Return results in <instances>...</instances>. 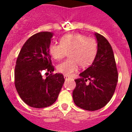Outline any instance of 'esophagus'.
I'll use <instances>...</instances> for the list:
<instances>
[{
	"label": "esophagus",
	"instance_id": "obj_1",
	"mask_svg": "<svg viewBox=\"0 0 132 132\" xmlns=\"http://www.w3.org/2000/svg\"><path fill=\"white\" fill-rule=\"evenodd\" d=\"M64 78H65V80H67V79H69L70 77L69 76H67V75H64Z\"/></svg>",
	"mask_w": 132,
	"mask_h": 132
}]
</instances>
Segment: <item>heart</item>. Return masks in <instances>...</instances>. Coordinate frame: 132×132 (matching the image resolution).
<instances>
[{"label":"heart","instance_id":"b5f03b06","mask_svg":"<svg viewBox=\"0 0 132 132\" xmlns=\"http://www.w3.org/2000/svg\"><path fill=\"white\" fill-rule=\"evenodd\" d=\"M49 53L55 60L59 61L69 53V59L57 67L59 73L71 76L80 65L86 67L92 63L97 53L96 39L80 34H69L62 36L59 44L52 43L49 46Z\"/></svg>","mask_w":132,"mask_h":132}]
</instances>
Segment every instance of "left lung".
I'll list each match as a JSON object with an SVG mask.
<instances>
[{
    "mask_svg": "<svg viewBox=\"0 0 132 132\" xmlns=\"http://www.w3.org/2000/svg\"><path fill=\"white\" fill-rule=\"evenodd\" d=\"M98 44L96 57L89 67L75 79V104L82 109L94 111L106 105L112 97L118 82V71L111 45L103 36L94 34ZM90 80L88 84L86 83Z\"/></svg>",
    "mask_w": 132,
    "mask_h": 132,
    "instance_id": "1",
    "label": "left lung"
}]
</instances>
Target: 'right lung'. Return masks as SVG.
Segmentation results:
<instances>
[{"label":"right lung","instance_id":"right-lung-1","mask_svg":"<svg viewBox=\"0 0 132 132\" xmlns=\"http://www.w3.org/2000/svg\"><path fill=\"white\" fill-rule=\"evenodd\" d=\"M53 34L42 31L31 36L21 49L16 60L14 84L19 96L33 108L52 105L58 97L65 82L61 73L53 74L49 46ZM44 70L51 74L44 79Z\"/></svg>","mask_w":132,"mask_h":132}]
</instances>
